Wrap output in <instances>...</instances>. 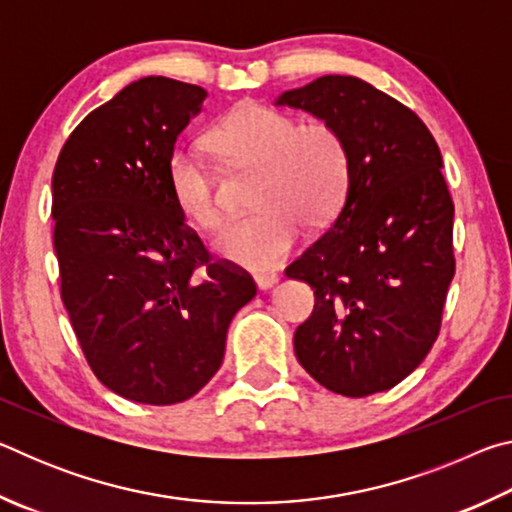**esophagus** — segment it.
<instances>
[{
  "instance_id": "1",
  "label": "esophagus",
  "mask_w": 512,
  "mask_h": 512,
  "mask_svg": "<svg viewBox=\"0 0 512 512\" xmlns=\"http://www.w3.org/2000/svg\"><path fill=\"white\" fill-rule=\"evenodd\" d=\"M255 282H257L259 291H268V289H273L277 282H280V277H277L275 273H257Z\"/></svg>"
}]
</instances>
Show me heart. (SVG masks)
I'll return each instance as SVG.
<instances>
[{
    "mask_svg": "<svg viewBox=\"0 0 512 512\" xmlns=\"http://www.w3.org/2000/svg\"><path fill=\"white\" fill-rule=\"evenodd\" d=\"M212 144L230 164L259 167L253 205L230 221L214 248L232 264L266 271L280 266L300 239V223L332 221L350 176L348 146L327 121H300L262 103H244L212 128ZM173 203L198 228H216L221 203L216 176L198 144H180L167 164Z\"/></svg>",
    "mask_w": 512,
    "mask_h": 512,
    "instance_id": "heart-1",
    "label": "heart"
}]
</instances>
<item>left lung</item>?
I'll use <instances>...</instances> for the list:
<instances>
[{"instance_id":"8db88e82","label":"left lung","mask_w":512,"mask_h":512,"mask_svg":"<svg viewBox=\"0 0 512 512\" xmlns=\"http://www.w3.org/2000/svg\"><path fill=\"white\" fill-rule=\"evenodd\" d=\"M275 103L332 124L350 158L332 228L284 271L316 296L296 357L332 393L388 391L429 354L454 277L443 155L411 108L357 76H320Z\"/></svg>"}]
</instances>
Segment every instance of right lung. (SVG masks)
I'll use <instances>...</instances> for the list:
<instances>
[{
    "mask_svg": "<svg viewBox=\"0 0 512 512\" xmlns=\"http://www.w3.org/2000/svg\"><path fill=\"white\" fill-rule=\"evenodd\" d=\"M205 97L164 76L133 81L74 128L51 178L69 323L97 379L131 402L201 391L257 293L246 271L214 262L169 192L173 146Z\"/></svg>",
    "mask_w": 512,
    "mask_h": 512,
    "instance_id": "1",
    "label": "right lung"
}]
</instances>
